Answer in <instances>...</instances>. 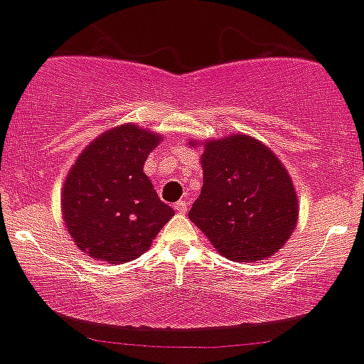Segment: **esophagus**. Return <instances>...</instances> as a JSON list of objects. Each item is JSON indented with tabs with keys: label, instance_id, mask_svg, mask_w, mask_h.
I'll return each instance as SVG.
<instances>
[{
	"label": "esophagus",
	"instance_id": "1",
	"mask_svg": "<svg viewBox=\"0 0 364 364\" xmlns=\"http://www.w3.org/2000/svg\"><path fill=\"white\" fill-rule=\"evenodd\" d=\"M173 208H176L178 213H185L186 208H188V201H186V200L176 201V203H173Z\"/></svg>",
	"mask_w": 364,
	"mask_h": 364
}]
</instances>
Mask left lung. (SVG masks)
I'll return each instance as SVG.
<instances>
[{"mask_svg":"<svg viewBox=\"0 0 364 364\" xmlns=\"http://www.w3.org/2000/svg\"><path fill=\"white\" fill-rule=\"evenodd\" d=\"M203 186L188 218L223 257L267 258L289 240L299 203L291 178L273 151L247 135L208 141Z\"/></svg>","mask_w":364,"mask_h":364,"instance_id":"obj_1","label":"left lung"}]
</instances>
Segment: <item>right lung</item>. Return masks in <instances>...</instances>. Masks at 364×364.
Masks as SVG:
<instances>
[{
	"instance_id": "add662e5",
	"label": "right lung",
	"mask_w": 364,
	"mask_h": 364,
	"mask_svg": "<svg viewBox=\"0 0 364 364\" xmlns=\"http://www.w3.org/2000/svg\"><path fill=\"white\" fill-rule=\"evenodd\" d=\"M159 141L135 124L117 126L77 159L65 179L62 213L87 257L109 264L135 260L173 216L143 172Z\"/></svg>"
}]
</instances>
